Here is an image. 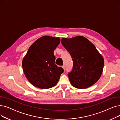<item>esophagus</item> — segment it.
Listing matches in <instances>:
<instances>
[{
    "instance_id": "1",
    "label": "esophagus",
    "mask_w": 120,
    "mask_h": 120,
    "mask_svg": "<svg viewBox=\"0 0 120 120\" xmlns=\"http://www.w3.org/2000/svg\"><path fill=\"white\" fill-rule=\"evenodd\" d=\"M62 68H63V69H64V70H65V66H64V65H63V66H62Z\"/></svg>"
}]
</instances>
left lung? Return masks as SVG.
<instances>
[{"mask_svg": "<svg viewBox=\"0 0 120 120\" xmlns=\"http://www.w3.org/2000/svg\"><path fill=\"white\" fill-rule=\"evenodd\" d=\"M61 41L73 61L72 69L68 74L71 84L79 89L94 84L100 79L104 66L103 57L95 45L81 36L63 38Z\"/></svg>", "mask_w": 120, "mask_h": 120, "instance_id": "obj_1", "label": "left lung"}]
</instances>
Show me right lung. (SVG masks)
Returning a JSON list of instances; mask_svg holds the SVG:
<instances>
[{"label":"right lung","mask_w":120,"mask_h":120,"mask_svg":"<svg viewBox=\"0 0 120 120\" xmlns=\"http://www.w3.org/2000/svg\"><path fill=\"white\" fill-rule=\"evenodd\" d=\"M60 41L59 38L43 36L29 48L22 65L26 77L34 86L48 89L59 81L64 69L55 64L53 51Z\"/></svg>","instance_id":"add662e5"}]
</instances>
